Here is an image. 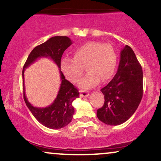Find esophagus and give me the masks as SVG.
I'll return each instance as SVG.
<instances>
[{
  "label": "esophagus",
  "mask_w": 161,
  "mask_h": 161,
  "mask_svg": "<svg viewBox=\"0 0 161 161\" xmlns=\"http://www.w3.org/2000/svg\"><path fill=\"white\" fill-rule=\"evenodd\" d=\"M89 95V93L85 91H80V96L81 97H88Z\"/></svg>",
  "instance_id": "34e87169"
}]
</instances>
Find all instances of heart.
<instances>
[{"label": "heart", "instance_id": "b5f03b06", "mask_svg": "<svg viewBox=\"0 0 161 161\" xmlns=\"http://www.w3.org/2000/svg\"><path fill=\"white\" fill-rule=\"evenodd\" d=\"M117 64V57L114 47L108 44L89 42L77 47L73 59H63L60 68L66 78L76 83L87 69L79 83L81 89L88 90L98 84L100 80L105 82L114 75Z\"/></svg>", "mask_w": 161, "mask_h": 161}]
</instances>
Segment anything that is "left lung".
<instances>
[{
	"mask_svg": "<svg viewBox=\"0 0 161 161\" xmlns=\"http://www.w3.org/2000/svg\"><path fill=\"white\" fill-rule=\"evenodd\" d=\"M101 91L104 104L97 116L105 124L120 125L136 112L143 95V72L129 46L122 49L117 73Z\"/></svg>",
	"mask_w": 161,
	"mask_h": 161,
	"instance_id": "obj_1",
	"label": "left lung"
}]
</instances>
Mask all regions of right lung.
I'll list each match as a JSON object with an SVG mask.
<instances>
[{
  "mask_svg": "<svg viewBox=\"0 0 161 161\" xmlns=\"http://www.w3.org/2000/svg\"><path fill=\"white\" fill-rule=\"evenodd\" d=\"M72 43L73 42L68 37L54 36L46 41L45 43L36 46L29 53L24 64L23 69V82L24 71L25 68L41 57H48L51 59L60 69L63 53L68 47L72 45ZM60 73L61 84L58 94L52 104L46 108H36L28 101L23 83V97L28 108L37 120L50 129H61L69 124L74 114V108L72 103L79 97L78 89L71 82L66 80L60 69Z\"/></svg>",
  "mask_w": 161,
  "mask_h": 161,
  "instance_id": "obj_1",
  "label": "right lung"
}]
</instances>
